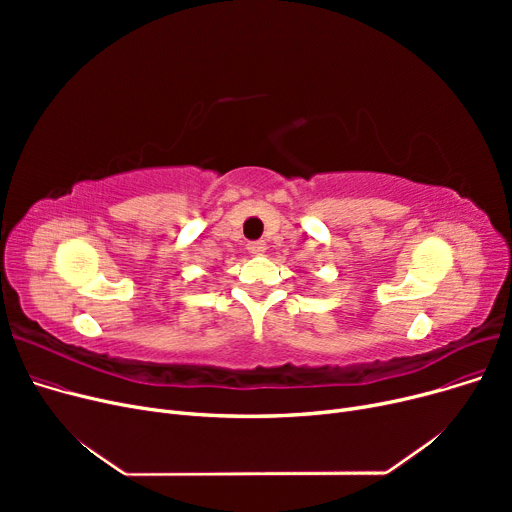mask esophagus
<instances>
[{
	"label": "esophagus",
	"mask_w": 512,
	"mask_h": 512,
	"mask_svg": "<svg viewBox=\"0 0 512 512\" xmlns=\"http://www.w3.org/2000/svg\"><path fill=\"white\" fill-rule=\"evenodd\" d=\"M253 255H263L265 253V242L263 240H253V242H249V247H247Z\"/></svg>",
	"instance_id": "34e87169"
}]
</instances>
